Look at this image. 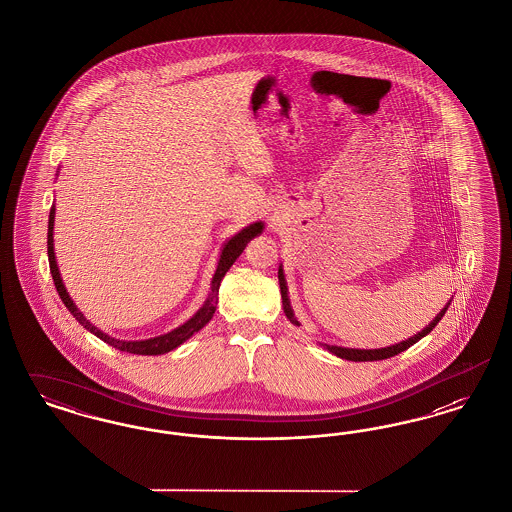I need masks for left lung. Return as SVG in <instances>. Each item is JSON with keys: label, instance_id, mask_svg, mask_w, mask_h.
<instances>
[{"label": "left lung", "instance_id": "1", "mask_svg": "<svg viewBox=\"0 0 512 512\" xmlns=\"http://www.w3.org/2000/svg\"><path fill=\"white\" fill-rule=\"evenodd\" d=\"M278 282H280V293H282V305H284V313H286V317L290 318V322L295 324V326H299V320L295 318L293 315L292 305H290V297H288V286H286V278H284V270L282 267L278 268ZM449 305H451V301L441 309L438 313V317L434 318L422 332H418V334H414L413 338H409V340L401 341V343H395V345H390V347H382V349H347V347H338V345H328V343H320L322 347H326L330 353H334L336 357H340V359H345V361H382V359H390V357H395V355H399L401 351H405V349H409L411 345H414L416 341L422 340L424 336H428L434 328H436V324H438L441 317L445 315V311L449 309Z\"/></svg>", "mask_w": 512, "mask_h": 512}]
</instances>
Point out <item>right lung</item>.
<instances>
[{
	"label": "right lung",
	"mask_w": 512,
	"mask_h": 512,
	"mask_svg": "<svg viewBox=\"0 0 512 512\" xmlns=\"http://www.w3.org/2000/svg\"><path fill=\"white\" fill-rule=\"evenodd\" d=\"M53 220H55V207H51V211H49L48 259L49 270H51V276H53V282H55V288H57V293H59L61 301L65 303V307L71 311V315H73L88 332H92L94 336H98L99 340L113 345L115 349H121V351H126V353H134V355H163V353H169L172 349H176L180 343L190 340L195 332H199V330L213 318V315H215V309H217V303H219L220 280L224 278V274L228 272V268L232 267V265L236 263V259L242 255V251H244L247 242L253 240L257 234H261V232H263V226H265L263 222H253V224L245 226L244 230H240L236 236H232V238L224 244L222 251H220L219 265H217L213 282H211V293H209L207 301L203 303V307H201L188 322H184L182 326L174 328L169 334H163V336H157V338H151V340L122 341L115 340V338L103 334L94 324H90V322L86 320V317L78 311V307L74 305L71 295L65 290V284H63V280H61V274H59V268H57V261H55V253H53Z\"/></svg>",
	"instance_id": "obj_1"
}]
</instances>
